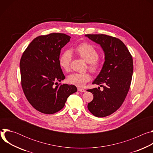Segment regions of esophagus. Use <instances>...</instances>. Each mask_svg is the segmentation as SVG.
Here are the masks:
<instances>
[{
    "label": "esophagus",
    "instance_id": "obj_1",
    "mask_svg": "<svg viewBox=\"0 0 153 153\" xmlns=\"http://www.w3.org/2000/svg\"><path fill=\"white\" fill-rule=\"evenodd\" d=\"M77 90L78 91H80V92H85V90L84 89H82L80 88H77Z\"/></svg>",
    "mask_w": 153,
    "mask_h": 153
}]
</instances>
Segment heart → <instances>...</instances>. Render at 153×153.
Returning <instances> with one entry per match:
<instances>
[{
	"mask_svg": "<svg viewBox=\"0 0 153 153\" xmlns=\"http://www.w3.org/2000/svg\"><path fill=\"white\" fill-rule=\"evenodd\" d=\"M74 52L80 57L88 63V69L93 74H97L102 68V63L99 60L97 50L89 43H80L74 49ZM72 55L70 51H65L60 55L59 63L60 68L65 71H69L71 69ZM91 79L88 73H73L68 77V82L78 87L83 86Z\"/></svg>",
	"mask_w": 153,
	"mask_h": 153,
	"instance_id": "1",
	"label": "heart"
}]
</instances>
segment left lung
Returning <instances> with one entry per match:
<instances>
[{"instance_id": "8db88e82", "label": "left lung", "mask_w": 153, "mask_h": 153, "mask_svg": "<svg viewBox=\"0 0 153 153\" xmlns=\"http://www.w3.org/2000/svg\"><path fill=\"white\" fill-rule=\"evenodd\" d=\"M85 36L100 45L105 53L102 69L93 82L103 90L100 87L87 90L94 96L88 104V110L96 117H104L116 111L126 97L133 73V57L118 38L105 34Z\"/></svg>"}]
</instances>
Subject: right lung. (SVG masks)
Wrapping results in <instances>:
<instances>
[{"label":"right lung","mask_w":153,"mask_h":153,"mask_svg":"<svg viewBox=\"0 0 153 153\" xmlns=\"http://www.w3.org/2000/svg\"><path fill=\"white\" fill-rule=\"evenodd\" d=\"M71 37L51 33L36 37L20 61L21 85L29 103L38 111L52 114L64 107L67 98L77 91L76 86L60 82L65 77L59 65L61 49Z\"/></svg>","instance_id":"right-lung-1"}]
</instances>
